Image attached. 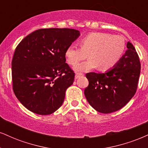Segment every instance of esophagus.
Returning a JSON list of instances; mask_svg holds the SVG:
<instances>
[{
    "label": "esophagus",
    "instance_id": "1",
    "mask_svg": "<svg viewBox=\"0 0 148 148\" xmlns=\"http://www.w3.org/2000/svg\"><path fill=\"white\" fill-rule=\"evenodd\" d=\"M81 76H83V73H76V75H75V79H79V78L81 77Z\"/></svg>",
    "mask_w": 148,
    "mask_h": 148
}]
</instances>
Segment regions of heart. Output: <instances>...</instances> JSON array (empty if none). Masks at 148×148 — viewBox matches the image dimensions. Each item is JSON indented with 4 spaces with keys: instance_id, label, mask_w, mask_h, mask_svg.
Instances as JSON below:
<instances>
[{
    "instance_id": "heart-1",
    "label": "heart",
    "mask_w": 148,
    "mask_h": 148,
    "mask_svg": "<svg viewBox=\"0 0 148 148\" xmlns=\"http://www.w3.org/2000/svg\"><path fill=\"white\" fill-rule=\"evenodd\" d=\"M81 47L70 45L65 51V58L71 65H76L89 56L87 61L74 67L76 72H88L98 68L106 72L114 68L125 49L122 36L103 32L90 33L80 40Z\"/></svg>"
}]
</instances>
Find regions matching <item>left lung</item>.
Returning <instances> with one entry per match:
<instances>
[{"label": "left lung", "mask_w": 148, "mask_h": 148, "mask_svg": "<svg viewBox=\"0 0 148 148\" xmlns=\"http://www.w3.org/2000/svg\"><path fill=\"white\" fill-rule=\"evenodd\" d=\"M112 69L106 73L86 74L89 85L85 89L87 101L94 109L109 114L123 108L136 93L140 72L139 57L131 42Z\"/></svg>", "instance_id": "obj_1"}]
</instances>
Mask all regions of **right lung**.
I'll return each mask as SVG.
<instances>
[{
  "mask_svg": "<svg viewBox=\"0 0 148 148\" xmlns=\"http://www.w3.org/2000/svg\"><path fill=\"white\" fill-rule=\"evenodd\" d=\"M79 35L69 28L40 29L17 45L12 61V88L29 111L48 115L62 106L75 76L65 63V51Z\"/></svg>",
  "mask_w": 148,
  "mask_h": 148,
  "instance_id": "add662e5",
  "label": "right lung"
}]
</instances>
